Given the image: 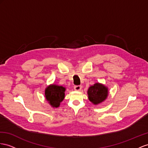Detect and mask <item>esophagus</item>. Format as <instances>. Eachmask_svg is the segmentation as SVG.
Listing matches in <instances>:
<instances>
[{
  "label": "esophagus",
  "mask_w": 148,
  "mask_h": 148,
  "mask_svg": "<svg viewBox=\"0 0 148 148\" xmlns=\"http://www.w3.org/2000/svg\"><path fill=\"white\" fill-rule=\"evenodd\" d=\"M74 89L75 90L79 91V90H81V89H82V86H75L74 87Z\"/></svg>",
  "instance_id": "esophagus-1"
}]
</instances>
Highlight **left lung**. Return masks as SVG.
I'll use <instances>...</instances> for the list:
<instances>
[{
	"label": "left lung",
	"instance_id": "obj_1",
	"mask_svg": "<svg viewBox=\"0 0 148 148\" xmlns=\"http://www.w3.org/2000/svg\"><path fill=\"white\" fill-rule=\"evenodd\" d=\"M109 90L107 86L99 82L90 86L88 90V99L94 105L104 102L108 98Z\"/></svg>",
	"mask_w": 148,
	"mask_h": 148
}]
</instances>
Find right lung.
Segmentation results:
<instances>
[{"instance_id": "add662e5", "label": "right lung", "mask_w": 148, "mask_h": 148, "mask_svg": "<svg viewBox=\"0 0 148 148\" xmlns=\"http://www.w3.org/2000/svg\"><path fill=\"white\" fill-rule=\"evenodd\" d=\"M66 89L62 86L50 84L45 89V99L52 108H58L65 97Z\"/></svg>"}]
</instances>
